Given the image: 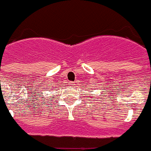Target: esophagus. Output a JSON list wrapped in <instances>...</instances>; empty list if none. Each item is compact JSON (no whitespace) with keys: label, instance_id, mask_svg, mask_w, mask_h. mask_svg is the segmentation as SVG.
<instances>
[{"label":"esophagus","instance_id":"obj_1","mask_svg":"<svg viewBox=\"0 0 151 151\" xmlns=\"http://www.w3.org/2000/svg\"><path fill=\"white\" fill-rule=\"evenodd\" d=\"M70 86H71V87H72V86H73V85H74V82H70Z\"/></svg>","mask_w":151,"mask_h":151}]
</instances>
